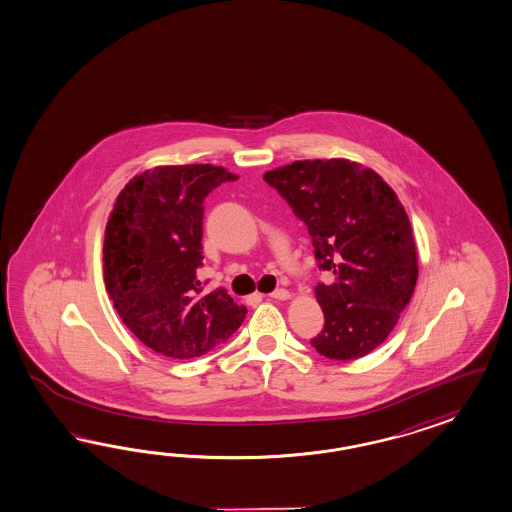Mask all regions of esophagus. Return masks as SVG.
<instances>
[{"mask_svg": "<svg viewBox=\"0 0 512 512\" xmlns=\"http://www.w3.org/2000/svg\"><path fill=\"white\" fill-rule=\"evenodd\" d=\"M289 296H291V292L287 289H276L268 294V298H274V300H289Z\"/></svg>", "mask_w": 512, "mask_h": 512, "instance_id": "obj_1", "label": "esophagus"}]
</instances>
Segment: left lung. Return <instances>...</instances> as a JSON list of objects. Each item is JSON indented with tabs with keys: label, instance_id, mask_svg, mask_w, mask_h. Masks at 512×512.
Instances as JSON below:
<instances>
[{
	"label": "left lung",
	"instance_id": "8db88e82",
	"mask_svg": "<svg viewBox=\"0 0 512 512\" xmlns=\"http://www.w3.org/2000/svg\"><path fill=\"white\" fill-rule=\"evenodd\" d=\"M304 221L318 268L324 330L311 339L330 360L363 358L382 345L414 294L417 253L408 214L378 173L350 160H298L264 173Z\"/></svg>",
	"mask_w": 512,
	"mask_h": 512
}]
</instances>
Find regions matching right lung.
I'll use <instances>...</instances> for the list:
<instances>
[{"mask_svg":"<svg viewBox=\"0 0 512 512\" xmlns=\"http://www.w3.org/2000/svg\"><path fill=\"white\" fill-rule=\"evenodd\" d=\"M238 177L210 164L154 167L119 194L104 236V281L143 345L192 360L223 345L248 309L225 289L203 294L205 197Z\"/></svg>","mask_w":512,"mask_h":512,"instance_id":"1","label":"right lung"}]
</instances>
